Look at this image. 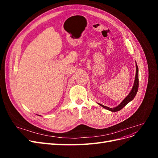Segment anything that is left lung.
<instances>
[{"label": "left lung", "instance_id": "left-lung-1", "mask_svg": "<svg viewBox=\"0 0 158 158\" xmlns=\"http://www.w3.org/2000/svg\"><path fill=\"white\" fill-rule=\"evenodd\" d=\"M136 70L135 79V82H134V84H133L132 88L127 96L123 99V101L120 104H119L118 106H117L115 107H113V108H110L107 106H103V105H102V104H100V103H98L100 106H102V107L109 110V111H110L116 112V111H120V110H121L124 107L126 106L127 104H128L129 102H131L132 100L135 98V97L136 96V95L137 94L138 89V66L136 64Z\"/></svg>", "mask_w": 158, "mask_h": 158}]
</instances>
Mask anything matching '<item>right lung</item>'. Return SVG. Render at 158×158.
Masks as SVG:
<instances>
[{
    "instance_id": "obj_1",
    "label": "right lung",
    "mask_w": 158,
    "mask_h": 158,
    "mask_svg": "<svg viewBox=\"0 0 158 158\" xmlns=\"http://www.w3.org/2000/svg\"><path fill=\"white\" fill-rule=\"evenodd\" d=\"M37 115H39V114H37ZM39 116H41V115H39Z\"/></svg>"
}]
</instances>
